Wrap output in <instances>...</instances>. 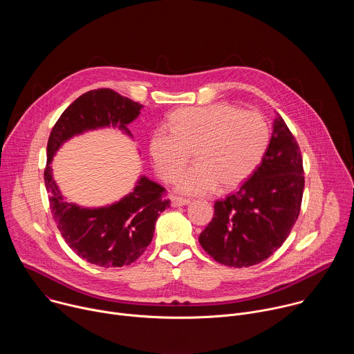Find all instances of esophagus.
Wrapping results in <instances>:
<instances>
[{"label":"esophagus","instance_id":"esophagus-1","mask_svg":"<svg viewBox=\"0 0 354 354\" xmlns=\"http://www.w3.org/2000/svg\"><path fill=\"white\" fill-rule=\"evenodd\" d=\"M171 205H172V207H180V206H187V205H190V200L174 196V197H171Z\"/></svg>","mask_w":354,"mask_h":354}]
</instances>
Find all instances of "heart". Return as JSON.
Masks as SVG:
<instances>
[{
	"label": "heart",
	"mask_w": 354,
	"mask_h": 354,
	"mask_svg": "<svg viewBox=\"0 0 354 354\" xmlns=\"http://www.w3.org/2000/svg\"><path fill=\"white\" fill-rule=\"evenodd\" d=\"M270 130L258 112H242L230 104L183 108L169 116V126L154 130L149 153L158 175L172 180L194 151L196 164L181 173L175 189L186 196L232 189L261 164Z\"/></svg>",
	"instance_id": "obj_1"
}]
</instances>
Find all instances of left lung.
<instances>
[{
    "mask_svg": "<svg viewBox=\"0 0 354 354\" xmlns=\"http://www.w3.org/2000/svg\"><path fill=\"white\" fill-rule=\"evenodd\" d=\"M304 169L298 144L276 113L273 133L258 169L238 192L214 205V217L198 236L218 263L248 268L266 261L295 224Z\"/></svg>",
    "mask_w": 354,
    "mask_h": 354,
    "instance_id": "1",
    "label": "left lung"
}]
</instances>
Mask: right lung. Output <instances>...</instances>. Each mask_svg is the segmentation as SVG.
<instances>
[{"label":"right lung","instance_id":"add662e5","mask_svg":"<svg viewBox=\"0 0 354 354\" xmlns=\"http://www.w3.org/2000/svg\"><path fill=\"white\" fill-rule=\"evenodd\" d=\"M144 106L118 92L100 88L81 95L62 113L47 141L44 183L50 209L66 243L89 263L122 268L138 259L153 241L160 214L169 207L165 189L140 176L133 190L102 207L68 203L50 167L57 151L70 138L91 130L112 127L133 137L127 126Z\"/></svg>","mask_w":354,"mask_h":354}]
</instances>
